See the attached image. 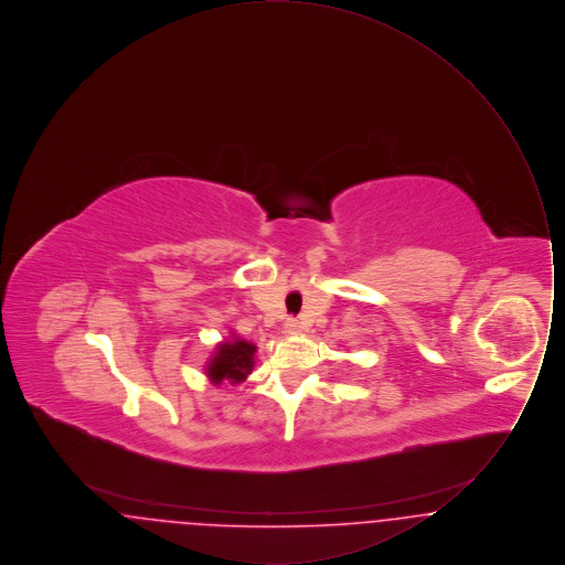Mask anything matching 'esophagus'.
<instances>
[{
	"label": "esophagus",
	"instance_id": "1",
	"mask_svg": "<svg viewBox=\"0 0 565 565\" xmlns=\"http://www.w3.org/2000/svg\"><path fill=\"white\" fill-rule=\"evenodd\" d=\"M284 332H286V334H296V332H300V322H298L296 318H288L286 323H284Z\"/></svg>",
	"mask_w": 565,
	"mask_h": 565
}]
</instances>
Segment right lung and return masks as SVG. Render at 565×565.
<instances>
[{
  "mask_svg": "<svg viewBox=\"0 0 565 565\" xmlns=\"http://www.w3.org/2000/svg\"><path fill=\"white\" fill-rule=\"evenodd\" d=\"M254 351L256 345L235 339L233 343H222L217 345L212 364L207 366V375L214 383H222L224 379L231 383H239L245 376L249 375L254 366Z\"/></svg>",
  "mask_w": 565,
  "mask_h": 565,
  "instance_id": "obj_1",
  "label": "right lung"
}]
</instances>
